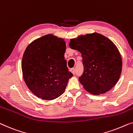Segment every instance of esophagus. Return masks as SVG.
I'll return each mask as SVG.
<instances>
[{
	"label": "esophagus",
	"mask_w": 133,
	"mask_h": 133,
	"mask_svg": "<svg viewBox=\"0 0 133 133\" xmlns=\"http://www.w3.org/2000/svg\"><path fill=\"white\" fill-rule=\"evenodd\" d=\"M71 71L73 74H75V73H76V69H75V68L71 69Z\"/></svg>",
	"instance_id": "34e87169"
}]
</instances>
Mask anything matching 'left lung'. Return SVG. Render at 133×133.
Instances as JSON below:
<instances>
[{
	"label": "left lung",
	"instance_id": "obj_1",
	"mask_svg": "<svg viewBox=\"0 0 133 133\" xmlns=\"http://www.w3.org/2000/svg\"><path fill=\"white\" fill-rule=\"evenodd\" d=\"M69 46L82 53L84 71L78 80L88 92L99 95L116 84L122 63L118 49L112 41L94 33L71 39Z\"/></svg>",
	"mask_w": 133,
	"mask_h": 133
}]
</instances>
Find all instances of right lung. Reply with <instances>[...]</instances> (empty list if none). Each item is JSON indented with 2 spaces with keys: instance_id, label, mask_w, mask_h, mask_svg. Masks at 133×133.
Listing matches in <instances>:
<instances>
[{
  "instance_id": "1",
  "label": "right lung",
  "mask_w": 133,
  "mask_h": 133,
  "mask_svg": "<svg viewBox=\"0 0 133 133\" xmlns=\"http://www.w3.org/2000/svg\"><path fill=\"white\" fill-rule=\"evenodd\" d=\"M63 39L49 34L27 47L22 59L23 76L26 85L39 98L52 100L64 92L73 76L66 66Z\"/></svg>"
}]
</instances>
